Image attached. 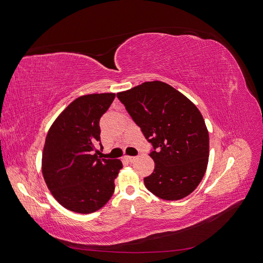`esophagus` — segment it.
Instances as JSON below:
<instances>
[{
  "mask_svg": "<svg viewBox=\"0 0 263 263\" xmlns=\"http://www.w3.org/2000/svg\"><path fill=\"white\" fill-rule=\"evenodd\" d=\"M135 159H136V157H130V156H126V157H125V160H126L127 162H134Z\"/></svg>",
  "mask_w": 263,
  "mask_h": 263,
  "instance_id": "1",
  "label": "esophagus"
}]
</instances>
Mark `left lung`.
Returning <instances> with one entry per match:
<instances>
[{
	"label": "left lung",
	"mask_w": 263,
	"mask_h": 263,
	"mask_svg": "<svg viewBox=\"0 0 263 263\" xmlns=\"http://www.w3.org/2000/svg\"><path fill=\"white\" fill-rule=\"evenodd\" d=\"M127 112L153 146L155 170L145 186L166 201L184 198L200 184L209 163L210 137L200 110L161 81L117 93Z\"/></svg>",
	"instance_id": "8db88e82"
}]
</instances>
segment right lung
<instances>
[{
    "label": "right lung",
    "mask_w": 263,
    "mask_h": 263,
    "mask_svg": "<svg viewBox=\"0 0 263 263\" xmlns=\"http://www.w3.org/2000/svg\"><path fill=\"white\" fill-rule=\"evenodd\" d=\"M114 93L83 95L57 117L47 134L42 170L47 186L63 208L80 214L102 209L112 197L123 168L118 159H99L100 118Z\"/></svg>",
    "instance_id": "add662e5"
}]
</instances>
